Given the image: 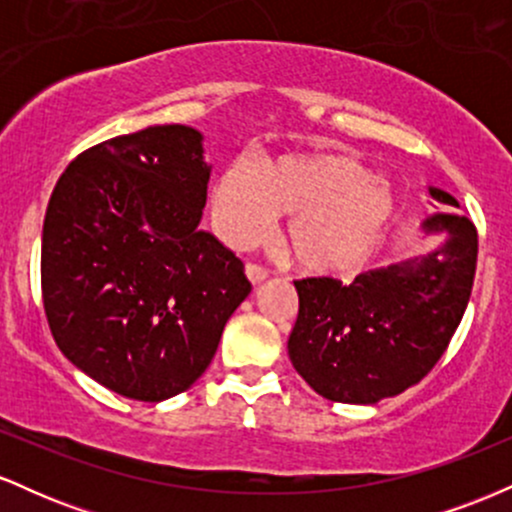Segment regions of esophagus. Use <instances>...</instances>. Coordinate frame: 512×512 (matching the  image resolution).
Returning <instances> with one entry per match:
<instances>
[{
    "instance_id": "esophagus-1",
    "label": "esophagus",
    "mask_w": 512,
    "mask_h": 512,
    "mask_svg": "<svg viewBox=\"0 0 512 512\" xmlns=\"http://www.w3.org/2000/svg\"><path fill=\"white\" fill-rule=\"evenodd\" d=\"M245 274H248L252 284H262V281L267 279V269H262L260 264H252V262L245 264Z\"/></svg>"
}]
</instances>
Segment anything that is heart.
Returning a JSON list of instances; mask_svg holds the SVG:
<instances>
[{"label": "heart", "instance_id": "1", "mask_svg": "<svg viewBox=\"0 0 512 512\" xmlns=\"http://www.w3.org/2000/svg\"><path fill=\"white\" fill-rule=\"evenodd\" d=\"M399 192L344 154L267 158L255 170L231 163L211 187V216L233 248L267 236L274 216L286 252L305 274H356L378 255L399 216Z\"/></svg>", "mask_w": 512, "mask_h": 512}]
</instances>
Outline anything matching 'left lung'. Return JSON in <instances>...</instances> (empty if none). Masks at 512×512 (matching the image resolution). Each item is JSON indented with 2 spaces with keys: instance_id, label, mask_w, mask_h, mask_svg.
<instances>
[{
  "instance_id": "1",
  "label": "left lung",
  "mask_w": 512,
  "mask_h": 512,
  "mask_svg": "<svg viewBox=\"0 0 512 512\" xmlns=\"http://www.w3.org/2000/svg\"><path fill=\"white\" fill-rule=\"evenodd\" d=\"M440 204L460 207L438 187ZM426 233L445 243L424 257L370 269L351 284L317 276L293 281L298 317L289 337L293 368L317 395L342 404H375L431 373L460 325L474 272L477 228L467 216L433 214Z\"/></svg>"
}]
</instances>
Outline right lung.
Instances as JSON below:
<instances>
[{"label": "right lung", "mask_w": 512, "mask_h": 512, "mask_svg": "<svg viewBox=\"0 0 512 512\" xmlns=\"http://www.w3.org/2000/svg\"><path fill=\"white\" fill-rule=\"evenodd\" d=\"M209 173L197 129L156 125L91 146L52 190L40 250L50 332L117 395L185 392L252 289L243 262L199 231Z\"/></svg>", "instance_id": "right-lung-1"}]
</instances>
